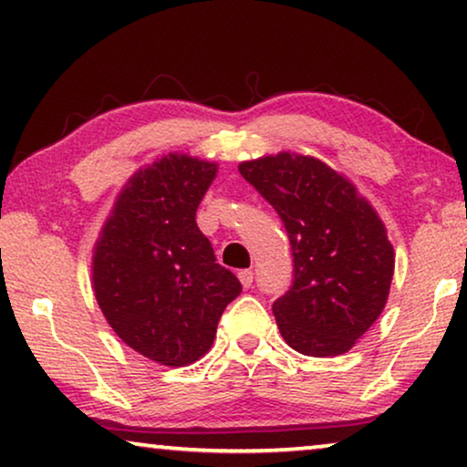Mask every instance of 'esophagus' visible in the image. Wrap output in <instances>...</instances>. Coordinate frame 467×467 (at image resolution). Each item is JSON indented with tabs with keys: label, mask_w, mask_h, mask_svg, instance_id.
Masks as SVG:
<instances>
[{
	"label": "esophagus",
	"mask_w": 467,
	"mask_h": 467,
	"mask_svg": "<svg viewBox=\"0 0 467 467\" xmlns=\"http://www.w3.org/2000/svg\"><path fill=\"white\" fill-rule=\"evenodd\" d=\"M239 281L243 284V287H252L254 273L249 271V268H243V271H239Z\"/></svg>",
	"instance_id": "esophagus-1"
}]
</instances>
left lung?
<instances>
[{
	"instance_id": "1",
	"label": "left lung",
	"mask_w": 467,
	"mask_h": 467,
	"mask_svg": "<svg viewBox=\"0 0 467 467\" xmlns=\"http://www.w3.org/2000/svg\"><path fill=\"white\" fill-rule=\"evenodd\" d=\"M290 236L294 281L273 302L302 356L347 353L383 313L396 266L385 224L358 188L313 156L279 152L239 165Z\"/></svg>"
}]
</instances>
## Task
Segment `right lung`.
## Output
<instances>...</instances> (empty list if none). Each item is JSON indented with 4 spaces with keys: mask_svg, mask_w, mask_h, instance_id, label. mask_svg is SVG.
<instances>
[{
    "mask_svg": "<svg viewBox=\"0 0 467 467\" xmlns=\"http://www.w3.org/2000/svg\"><path fill=\"white\" fill-rule=\"evenodd\" d=\"M215 162L167 154L118 194L93 254V290L130 349L162 366H188L212 349L241 281L215 262L196 209Z\"/></svg>",
    "mask_w": 467,
    "mask_h": 467,
    "instance_id": "add662e5",
    "label": "right lung"
}]
</instances>
